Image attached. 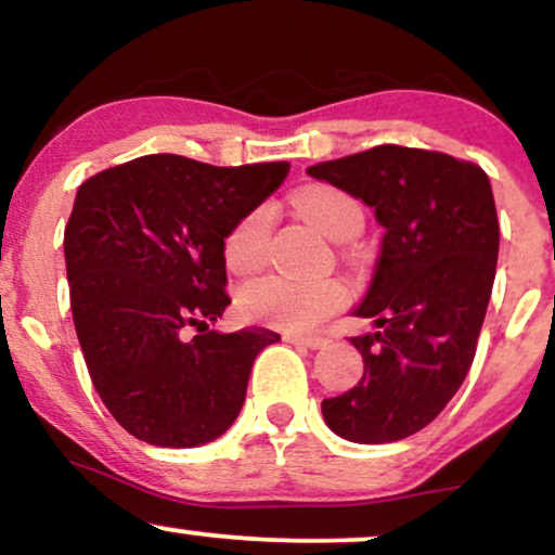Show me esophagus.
<instances>
[{"instance_id":"esophagus-1","label":"esophagus","mask_w":555,"mask_h":555,"mask_svg":"<svg viewBox=\"0 0 555 555\" xmlns=\"http://www.w3.org/2000/svg\"><path fill=\"white\" fill-rule=\"evenodd\" d=\"M289 344H302V347L308 349H323L328 344V339H323V336H284Z\"/></svg>"}]
</instances>
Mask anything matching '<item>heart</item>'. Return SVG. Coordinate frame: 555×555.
I'll use <instances>...</instances> for the list:
<instances>
[{
    "instance_id": "b5f03b06",
    "label": "heart",
    "mask_w": 555,
    "mask_h": 555,
    "mask_svg": "<svg viewBox=\"0 0 555 555\" xmlns=\"http://www.w3.org/2000/svg\"><path fill=\"white\" fill-rule=\"evenodd\" d=\"M295 208L305 219H310L331 240H341L347 234H358L365 221L358 197L328 184H313L292 197ZM271 234V211L266 206L253 208L229 229L224 240V260L229 271L250 273L266 258V245ZM347 292L334 279L323 282H297L286 276H260L247 282L237 295L240 313L253 323L279 331H310L323 318L341 308Z\"/></svg>"
}]
</instances>
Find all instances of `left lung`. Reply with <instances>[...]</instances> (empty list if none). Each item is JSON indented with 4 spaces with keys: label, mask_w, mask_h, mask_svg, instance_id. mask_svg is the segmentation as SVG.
I'll list each match as a JSON object with an SVG mask.
<instances>
[{
    "label": "left lung",
    "mask_w": 555,
    "mask_h": 555,
    "mask_svg": "<svg viewBox=\"0 0 555 555\" xmlns=\"http://www.w3.org/2000/svg\"><path fill=\"white\" fill-rule=\"evenodd\" d=\"M360 197L386 229L354 315L375 331L352 336L365 371L323 420L354 443H391L433 423L475 360L499 260V216L477 164L404 145L308 169Z\"/></svg>",
    "instance_id": "8db88e82"
}]
</instances>
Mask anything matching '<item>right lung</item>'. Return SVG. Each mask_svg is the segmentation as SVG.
Instances as JSON below:
<instances>
[{"label": "right lung", "instance_id": "obj_1", "mask_svg": "<svg viewBox=\"0 0 555 555\" xmlns=\"http://www.w3.org/2000/svg\"><path fill=\"white\" fill-rule=\"evenodd\" d=\"M286 175V162L151 154L78 188L65 227L75 331L101 401L140 441L193 449L237 420L253 362L279 334L211 328L232 302L224 240Z\"/></svg>", "mask_w": 555, "mask_h": 555}]
</instances>
